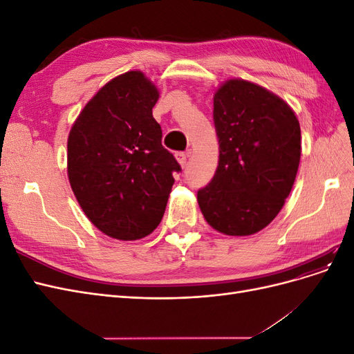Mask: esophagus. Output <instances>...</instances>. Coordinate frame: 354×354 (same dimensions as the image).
Here are the masks:
<instances>
[{
    "label": "esophagus",
    "instance_id": "obj_1",
    "mask_svg": "<svg viewBox=\"0 0 354 354\" xmlns=\"http://www.w3.org/2000/svg\"><path fill=\"white\" fill-rule=\"evenodd\" d=\"M176 158L180 162L181 167H185L187 164V158H189V152H176Z\"/></svg>",
    "mask_w": 354,
    "mask_h": 354
}]
</instances>
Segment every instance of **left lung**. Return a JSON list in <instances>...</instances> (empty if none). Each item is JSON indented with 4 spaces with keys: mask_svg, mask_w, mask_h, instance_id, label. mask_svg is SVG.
I'll return each mask as SVG.
<instances>
[{
    "mask_svg": "<svg viewBox=\"0 0 354 354\" xmlns=\"http://www.w3.org/2000/svg\"><path fill=\"white\" fill-rule=\"evenodd\" d=\"M218 165L198 190L203 217L230 236L260 232L282 209L301 155V130L292 109L273 93L243 80L214 94Z\"/></svg>",
    "mask_w": 354,
    "mask_h": 354,
    "instance_id": "1",
    "label": "left lung"
}]
</instances>
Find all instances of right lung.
<instances>
[{"label":"right lung","mask_w":354,"mask_h":354,"mask_svg":"<svg viewBox=\"0 0 354 354\" xmlns=\"http://www.w3.org/2000/svg\"><path fill=\"white\" fill-rule=\"evenodd\" d=\"M159 93L138 71L113 78L85 104L68 138V177L85 216L111 238L134 241L162 220L181 167L162 146Z\"/></svg>","instance_id":"right-lung-1"}]
</instances>
